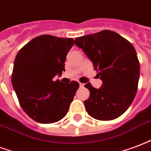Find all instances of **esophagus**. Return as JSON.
I'll return each mask as SVG.
<instances>
[{
  "label": "esophagus",
  "mask_w": 151,
  "mask_h": 151,
  "mask_svg": "<svg viewBox=\"0 0 151 151\" xmlns=\"http://www.w3.org/2000/svg\"><path fill=\"white\" fill-rule=\"evenodd\" d=\"M80 88H83V87H84V84H83V83H80Z\"/></svg>",
  "instance_id": "obj_1"
}]
</instances>
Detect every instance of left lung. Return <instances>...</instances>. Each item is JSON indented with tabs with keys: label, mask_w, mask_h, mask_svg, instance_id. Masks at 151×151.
Masks as SVG:
<instances>
[{
	"label": "left lung",
	"mask_w": 151,
	"mask_h": 151,
	"mask_svg": "<svg viewBox=\"0 0 151 151\" xmlns=\"http://www.w3.org/2000/svg\"><path fill=\"white\" fill-rule=\"evenodd\" d=\"M75 44L92 61L103 81L99 89L89 83L84 85L90 91L86 111L96 119H117L131 106L138 89L140 65L134 47L110 30L77 37Z\"/></svg>",
	"instance_id": "8db88e82"
}]
</instances>
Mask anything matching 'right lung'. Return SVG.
Returning a JSON list of instances; mask_svg holds the SVG:
<instances>
[{
  "instance_id": "1",
  "label": "right lung",
  "mask_w": 151,
  "mask_h": 151,
  "mask_svg": "<svg viewBox=\"0 0 151 151\" xmlns=\"http://www.w3.org/2000/svg\"><path fill=\"white\" fill-rule=\"evenodd\" d=\"M74 45L71 38L42 35L26 44L16 56L12 88L24 111L40 123H53L68 111L79 83L53 80L65 71V60Z\"/></svg>"
}]
</instances>
